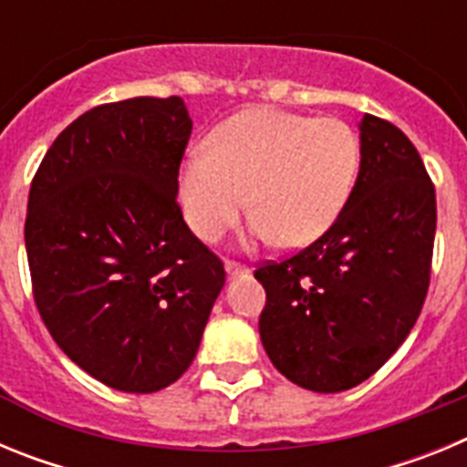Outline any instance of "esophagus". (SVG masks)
I'll return each mask as SVG.
<instances>
[{
    "mask_svg": "<svg viewBox=\"0 0 467 467\" xmlns=\"http://www.w3.org/2000/svg\"><path fill=\"white\" fill-rule=\"evenodd\" d=\"M224 266H226V274H229V275L247 274V266H243V264L234 262V259H226V262H224Z\"/></svg>",
    "mask_w": 467,
    "mask_h": 467,
    "instance_id": "34e87169",
    "label": "esophagus"
}]
</instances>
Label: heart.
Instances as JSON below:
<instances>
[{
  "mask_svg": "<svg viewBox=\"0 0 467 467\" xmlns=\"http://www.w3.org/2000/svg\"><path fill=\"white\" fill-rule=\"evenodd\" d=\"M360 156V138L341 119L253 107L222 123L210 150L187 154L184 217L201 241H217L247 203L259 238L306 245L344 210Z\"/></svg>",
  "mask_w": 467,
  "mask_h": 467,
  "instance_id": "obj_1",
  "label": "heart"
}]
</instances>
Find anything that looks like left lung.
<instances>
[{
  "label": "left lung",
  "instance_id": "obj_1",
  "mask_svg": "<svg viewBox=\"0 0 467 467\" xmlns=\"http://www.w3.org/2000/svg\"><path fill=\"white\" fill-rule=\"evenodd\" d=\"M360 172L334 224L264 262L259 334L283 377L339 393L372 377L414 327L431 285L437 205L419 151L386 119L360 121Z\"/></svg>",
  "mask_w": 467,
  "mask_h": 467
}]
</instances>
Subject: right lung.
Returning <instances> with one entry per match:
<instances>
[{
    "label": "right lung",
    "instance_id": "obj_1",
    "mask_svg": "<svg viewBox=\"0 0 467 467\" xmlns=\"http://www.w3.org/2000/svg\"><path fill=\"white\" fill-rule=\"evenodd\" d=\"M189 135L177 95L107 102L53 140L32 180L36 311L69 360L123 393L187 372L224 287V264L177 203Z\"/></svg>",
    "mask_w": 467,
    "mask_h": 467
}]
</instances>
